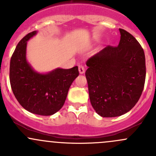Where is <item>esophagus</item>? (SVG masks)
<instances>
[{"label":"esophagus","instance_id":"1","mask_svg":"<svg viewBox=\"0 0 156 156\" xmlns=\"http://www.w3.org/2000/svg\"><path fill=\"white\" fill-rule=\"evenodd\" d=\"M78 70H79L80 74H84V72H85V70H84V67L82 65H80L79 66H78Z\"/></svg>","mask_w":156,"mask_h":156}]
</instances>
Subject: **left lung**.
<instances>
[{"mask_svg":"<svg viewBox=\"0 0 156 156\" xmlns=\"http://www.w3.org/2000/svg\"><path fill=\"white\" fill-rule=\"evenodd\" d=\"M119 31L118 46H107L86 62L90 100L102 117H116L130 111L145 84L144 49L131 34L122 29Z\"/></svg>","mask_w":156,"mask_h":156,"instance_id":"left-lung-1","label":"left lung"}]
</instances>
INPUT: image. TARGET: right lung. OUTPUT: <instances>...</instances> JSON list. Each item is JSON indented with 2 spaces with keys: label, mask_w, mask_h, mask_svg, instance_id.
I'll use <instances>...</instances> for the list:
<instances>
[{
  "label": "right lung",
  "mask_w": 156,
  "mask_h": 156,
  "mask_svg": "<svg viewBox=\"0 0 156 156\" xmlns=\"http://www.w3.org/2000/svg\"><path fill=\"white\" fill-rule=\"evenodd\" d=\"M26 34L17 44L10 59V81L14 96L25 109L39 115H51L64 105L71 84L78 76V66L58 68L42 74L35 72L26 59L27 41L35 35Z\"/></svg>",
  "instance_id": "obj_1"
}]
</instances>
